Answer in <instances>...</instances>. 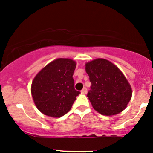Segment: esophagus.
I'll return each mask as SVG.
<instances>
[{"instance_id":"34e87169","label":"esophagus","mask_w":153,"mask_h":153,"mask_svg":"<svg viewBox=\"0 0 153 153\" xmlns=\"http://www.w3.org/2000/svg\"><path fill=\"white\" fill-rule=\"evenodd\" d=\"M81 92H82V93H83V94H86V93H87V89H86V87H84V88H83V90H81Z\"/></svg>"}]
</instances>
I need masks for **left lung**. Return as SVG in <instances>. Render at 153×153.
Masks as SVG:
<instances>
[{"instance_id":"obj_1","label":"left lung","mask_w":153,"mask_h":153,"mask_svg":"<svg viewBox=\"0 0 153 153\" xmlns=\"http://www.w3.org/2000/svg\"><path fill=\"white\" fill-rule=\"evenodd\" d=\"M91 83L87 97L93 109L104 116H113L126 109L132 97V88L121 70L102 58L85 64Z\"/></svg>"}]
</instances>
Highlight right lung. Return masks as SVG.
Wrapping results in <instances>:
<instances>
[{"instance_id":"add662e5","label":"right lung","mask_w":153,"mask_h":153,"mask_svg":"<svg viewBox=\"0 0 153 153\" xmlns=\"http://www.w3.org/2000/svg\"><path fill=\"white\" fill-rule=\"evenodd\" d=\"M76 63L58 58L40 70L31 85L36 108L46 116L60 117L68 113L80 92L74 89L73 78Z\"/></svg>"}]
</instances>
